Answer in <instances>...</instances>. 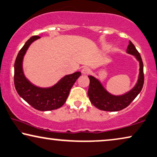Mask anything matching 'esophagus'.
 <instances>
[{
  "instance_id": "obj_1",
  "label": "esophagus",
  "mask_w": 157,
  "mask_h": 157,
  "mask_svg": "<svg viewBox=\"0 0 157 157\" xmlns=\"http://www.w3.org/2000/svg\"><path fill=\"white\" fill-rule=\"evenodd\" d=\"M90 69L88 67H84L83 68V69L81 70V73L83 75H87L90 73Z\"/></svg>"
}]
</instances>
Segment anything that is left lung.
<instances>
[{"label":"left lung","mask_w":157,"mask_h":157,"mask_svg":"<svg viewBox=\"0 0 157 157\" xmlns=\"http://www.w3.org/2000/svg\"><path fill=\"white\" fill-rule=\"evenodd\" d=\"M128 54H132L140 62V75L138 81L136 86L130 91L127 94L116 96L109 94L103 87L100 81L92 76H88L90 79L89 87H88V95L90 101L93 105L99 110L115 112L121 110L128 107L134 99L141 92L144 85V70H143V62L139 52L137 50L135 45L129 41L127 49Z\"/></svg>","instance_id":"obj_1"}]
</instances>
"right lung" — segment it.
I'll return each instance as SVG.
<instances>
[{
	"label": "right lung",
	"instance_id": "obj_1",
	"mask_svg": "<svg viewBox=\"0 0 157 157\" xmlns=\"http://www.w3.org/2000/svg\"><path fill=\"white\" fill-rule=\"evenodd\" d=\"M40 37L33 36L18 52L14 66V83L17 94L27 103L36 110L48 111L59 108L64 104L70 90L81 74L77 71L67 75L50 88H40L29 82L22 71V59L31 43Z\"/></svg>",
	"mask_w": 157,
	"mask_h": 157
}]
</instances>
